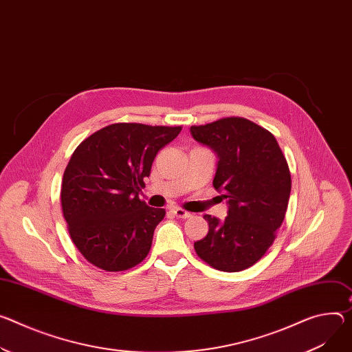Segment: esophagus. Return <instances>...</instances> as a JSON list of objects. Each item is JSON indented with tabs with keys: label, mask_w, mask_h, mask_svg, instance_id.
<instances>
[{
	"label": "esophagus",
	"mask_w": 352,
	"mask_h": 352,
	"mask_svg": "<svg viewBox=\"0 0 352 352\" xmlns=\"http://www.w3.org/2000/svg\"><path fill=\"white\" fill-rule=\"evenodd\" d=\"M173 213H174L177 217H179V219H188V217L192 216V213H189V212H186V210H184V209H181V208H174V209H173Z\"/></svg>",
	"instance_id": "obj_1"
}]
</instances>
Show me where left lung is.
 <instances>
[{
  "label": "left lung",
  "instance_id": "8db88e82",
  "mask_svg": "<svg viewBox=\"0 0 352 352\" xmlns=\"http://www.w3.org/2000/svg\"><path fill=\"white\" fill-rule=\"evenodd\" d=\"M192 138L217 155L213 186L226 199L228 216L205 214L209 232L194 243L210 267L243 271L275 240L291 195V173L272 133L244 118L190 126Z\"/></svg>",
  "mask_w": 352,
  "mask_h": 352
}]
</instances>
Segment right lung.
<instances>
[{
	"mask_svg": "<svg viewBox=\"0 0 352 352\" xmlns=\"http://www.w3.org/2000/svg\"><path fill=\"white\" fill-rule=\"evenodd\" d=\"M182 127L113 123L85 139L63 175L61 208L73 243L92 265L124 271L150 251L166 216L139 199L158 150Z\"/></svg>",
	"mask_w": 352,
	"mask_h": 352,
	"instance_id": "add662e5",
	"label": "right lung"
}]
</instances>
